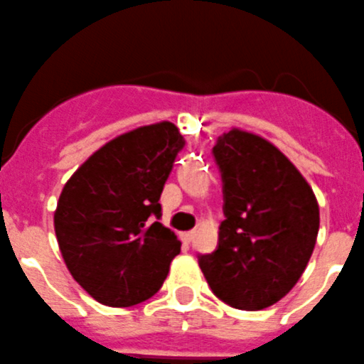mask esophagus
I'll return each instance as SVG.
<instances>
[{
  "mask_svg": "<svg viewBox=\"0 0 364 364\" xmlns=\"http://www.w3.org/2000/svg\"><path fill=\"white\" fill-rule=\"evenodd\" d=\"M195 236H196V230H189V232H184V234H182V240H184L186 243H191V241L195 240Z\"/></svg>",
  "mask_w": 364,
  "mask_h": 364,
  "instance_id": "esophagus-1",
  "label": "esophagus"
}]
</instances>
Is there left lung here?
Here are the masks:
<instances>
[{
	"label": "left lung",
	"instance_id": "1",
	"mask_svg": "<svg viewBox=\"0 0 364 364\" xmlns=\"http://www.w3.org/2000/svg\"><path fill=\"white\" fill-rule=\"evenodd\" d=\"M223 180L218 248L200 255L203 277L228 306L259 311L288 295L316 245L313 189L275 144L232 128L213 148Z\"/></svg>",
	"mask_w": 364,
	"mask_h": 364
}]
</instances>
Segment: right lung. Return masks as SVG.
<instances>
[{"label": "right lung", "instance_id": "add662e5", "mask_svg": "<svg viewBox=\"0 0 364 364\" xmlns=\"http://www.w3.org/2000/svg\"><path fill=\"white\" fill-rule=\"evenodd\" d=\"M186 141L169 121L114 137L65 182L55 209L73 279L100 304L128 307L161 289L180 254L161 218V193Z\"/></svg>", "mask_w": 364, "mask_h": 364}]
</instances>
